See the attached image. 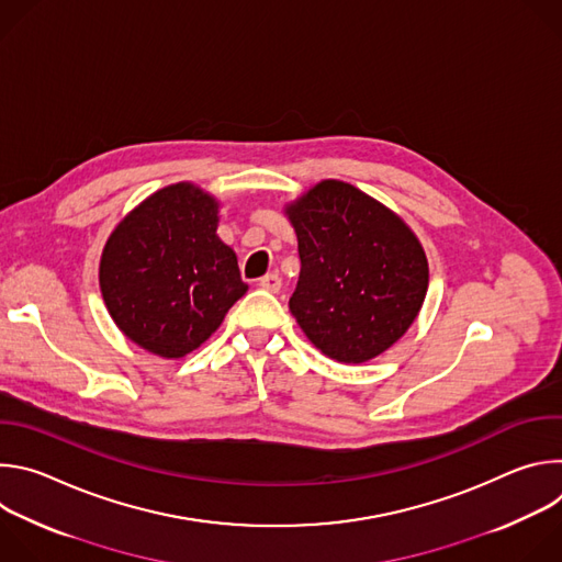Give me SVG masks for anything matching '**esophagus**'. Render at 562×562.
<instances>
[{
	"label": "esophagus",
	"mask_w": 562,
	"mask_h": 562,
	"mask_svg": "<svg viewBox=\"0 0 562 562\" xmlns=\"http://www.w3.org/2000/svg\"><path fill=\"white\" fill-rule=\"evenodd\" d=\"M260 286L265 291H271V293H278L282 289V278L278 273H267L265 278H260Z\"/></svg>",
	"instance_id": "obj_1"
}]
</instances>
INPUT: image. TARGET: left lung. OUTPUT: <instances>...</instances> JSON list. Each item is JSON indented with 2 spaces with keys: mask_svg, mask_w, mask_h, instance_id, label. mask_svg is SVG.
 <instances>
[{
  "mask_svg": "<svg viewBox=\"0 0 562 562\" xmlns=\"http://www.w3.org/2000/svg\"><path fill=\"white\" fill-rule=\"evenodd\" d=\"M286 213L300 254L289 308L306 338L345 364L367 362L403 338L429 284L409 226L338 180L319 182Z\"/></svg>",
  "mask_w": 562,
  "mask_h": 562,
  "instance_id": "left-lung-1",
  "label": "left lung"
}]
</instances>
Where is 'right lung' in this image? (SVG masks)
<instances>
[{
  "mask_svg": "<svg viewBox=\"0 0 562 562\" xmlns=\"http://www.w3.org/2000/svg\"><path fill=\"white\" fill-rule=\"evenodd\" d=\"M217 202L193 184L153 193L109 237L100 286L115 325L162 358L198 349L247 293L215 233Z\"/></svg>",
  "mask_w": 562,
  "mask_h": 562,
  "instance_id": "add662e5",
  "label": "right lung"
}]
</instances>
